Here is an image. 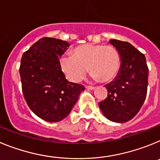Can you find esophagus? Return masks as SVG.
Returning a JSON list of instances; mask_svg holds the SVG:
<instances>
[{
  "label": "esophagus",
  "mask_w": 160,
  "mask_h": 160,
  "mask_svg": "<svg viewBox=\"0 0 160 160\" xmlns=\"http://www.w3.org/2000/svg\"><path fill=\"white\" fill-rule=\"evenodd\" d=\"M86 88H87V90H94V89H95V87H91V86H86Z\"/></svg>",
  "instance_id": "1"
}]
</instances>
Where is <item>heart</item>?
Here are the masks:
<instances>
[{
  "label": "heart",
  "instance_id": "1",
  "mask_svg": "<svg viewBox=\"0 0 160 160\" xmlns=\"http://www.w3.org/2000/svg\"><path fill=\"white\" fill-rule=\"evenodd\" d=\"M60 66L69 81L79 82L88 72L94 80L108 82L116 77L120 68V56L111 46L86 44L73 50V55L60 58Z\"/></svg>",
  "mask_w": 160,
  "mask_h": 160
}]
</instances>
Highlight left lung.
Here are the masks:
<instances>
[{
    "mask_svg": "<svg viewBox=\"0 0 160 160\" xmlns=\"http://www.w3.org/2000/svg\"><path fill=\"white\" fill-rule=\"evenodd\" d=\"M120 56L119 70L115 78L105 85L108 95L98 103L102 114L112 122H128L136 115L146 98L148 67L146 58L131 44L111 39Z\"/></svg>",
    "mask_w": 160,
    "mask_h": 160,
    "instance_id": "1",
    "label": "left lung"
}]
</instances>
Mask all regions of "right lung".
Here are the masks:
<instances>
[{
  "mask_svg": "<svg viewBox=\"0 0 160 160\" xmlns=\"http://www.w3.org/2000/svg\"><path fill=\"white\" fill-rule=\"evenodd\" d=\"M70 44L42 38L22 55L20 75L22 92L31 111L47 122H59L69 115L85 87L68 82L59 58Z\"/></svg>",
  "mask_w": 160,
  "mask_h": 160,
  "instance_id": "obj_1",
  "label": "right lung"
}]
</instances>
